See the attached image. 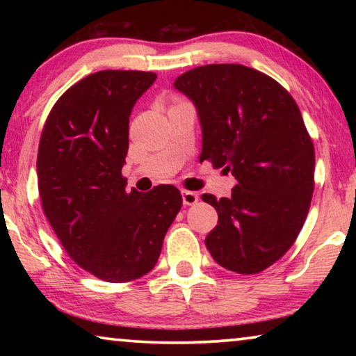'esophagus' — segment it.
Returning a JSON list of instances; mask_svg holds the SVG:
<instances>
[{"label":"esophagus","mask_w":356,"mask_h":356,"mask_svg":"<svg viewBox=\"0 0 356 356\" xmlns=\"http://www.w3.org/2000/svg\"><path fill=\"white\" fill-rule=\"evenodd\" d=\"M181 197L184 206H194V204L199 201V196L193 191H181Z\"/></svg>","instance_id":"34e87169"}]
</instances>
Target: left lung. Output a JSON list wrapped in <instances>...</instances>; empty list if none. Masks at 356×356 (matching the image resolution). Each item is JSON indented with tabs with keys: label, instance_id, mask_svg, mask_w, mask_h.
Listing matches in <instances>:
<instances>
[{
	"label": "left lung",
	"instance_id": "8db88e82",
	"mask_svg": "<svg viewBox=\"0 0 356 356\" xmlns=\"http://www.w3.org/2000/svg\"><path fill=\"white\" fill-rule=\"evenodd\" d=\"M173 87L196 106L199 160L230 172V197L202 194L218 223L206 246L218 266L257 274L280 259L306 220L314 189V147L298 105L272 77L243 65H207Z\"/></svg>",
	"mask_w": 356,
	"mask_h": 356
}]
</instances>
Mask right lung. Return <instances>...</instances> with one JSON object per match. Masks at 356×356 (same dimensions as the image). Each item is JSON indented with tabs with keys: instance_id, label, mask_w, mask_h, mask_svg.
I'll use <instances>...</instances> for the list:
<instances>
[{
	"instance_id": "1",
	"label": "right lung",
	"mask_w": 356,
	"mask_h": 356,
	"mask_svg": "<svg viewBox=\"0 0 356 356\" xmlns=\"http://www.w3.org/2000/svg\"><path fill=\"white\" fill-rule=\"evenodd\" d=\"M155 79L144 71L84 77L58 99L38 145V191L58 240L77 266L113 284L154 269L183 204L172 184L143 194L126 191L121 177L131 111Z\"/></svg>"
}]
</instances>
